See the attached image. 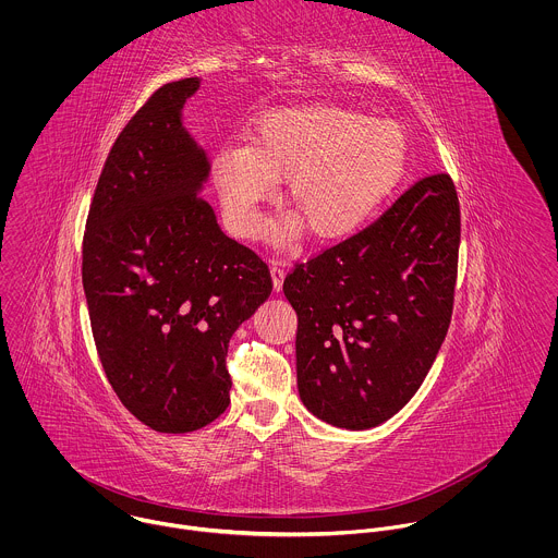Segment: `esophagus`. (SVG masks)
I'll return each instance as SVG.
<instances>
[{
    "label": "esophagus",
    "instance_id": "34e87169",
    "mask_svg": "<svg viewBox=\"0 0 558 558\" xmlns=\"http://www.w3.org/2000/svg\"><path fill=\"white\" fill-rule=\"evenodd\" d=\"M270 277H272V290L279 292L283 288V279H286V270L281 266H270Z\"/></svg>",
    "mask_w": 558,
    "mask_h": 558
}]
</instances>
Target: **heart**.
I'll return each mask as SVG.
<instances>
[{"label": "heart", "mask_w": 558, "mask_h": 558, "mask_svg": "<svg viewBox=\"0 0 558 558\" xmlns=\"http://www.w3.org/2000/svg\"><path fill=\"white\" fill-rule=\"evenodd\" d=\"M405 140L396 124L339 105L279 109L253 131L244 150L221 155L215 184L232 236L253 239L275 184L292 232L314 246L356 236L393 197L405 171Z\"/></svg>", "instance_id": "b5f03b06"}]
</instances>
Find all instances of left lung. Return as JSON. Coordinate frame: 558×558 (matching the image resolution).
I'll list each match as a JSON object with an SVG mask.
<instances>
[{"mask_svg":"<svg viewBox=\"0 0 558 558\" xmlns=\"http://www.w3.org/2000/svg\"><path fill=\"white\" fill-rule=\"evenodd\" d=\"M458 251L456 184L432 173L369 228L288 272L299 393L310 412L367 429L410 401L451 324Z\"/></svg>","mask_w":558,"mask_h":558,"instance_id":"left-lung-1","label":"left lung"}]
</instances>
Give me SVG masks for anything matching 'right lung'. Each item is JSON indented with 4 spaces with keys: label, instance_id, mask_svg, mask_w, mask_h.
I'll use <instances>...</instances> for the list:
<instances>
[{
    "label": "right lung",
    "instance_id": "add662e5",
    "mask_svg": "<svg viewBox=\"0 0 558 558\" xmlns=\"http://www.w3.org/2000/svg\"><path fill=\"white\" fill-rule=\"evenodd\" d=\"M199 80L159 87L118 135L83 234V290L105 376L162 434L230 405L234 330L270 296L268 266L228 239L197 191L210 165L182 126Z\"/></svg>",
    "mask_w": 558,
    "mask_h": 558
}]
</instances>
